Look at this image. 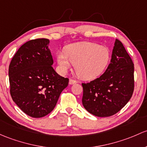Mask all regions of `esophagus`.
Wrapping results in <instances>:
<instances>
[{
	"instance_id": "1",
	"label": "esophagus",
	"mask_w": 147,
	"mask_h": 147,
	"mask_svg": "<svg viewBox=\"0 0 147 147\" xmlns=\"http://www.w3.org/2000/svg\"><path fill=\"white\" fill-rule=\"evenodd\" d=\"M76 83H78V81H76V80H72V79H70L69 81V84H76Z\"/></svg>"
}]
</instances>
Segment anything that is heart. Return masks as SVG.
Wrapping results in <instances>:
<instances>
[{"label":"heart","mask_w":147,"mask_h":147,"mask_svg":"<svg viewBox=\"0 0 147 147\" xmlns=\"http://www.w3.org/2000/svg\"><path fill=\"white\" fill-rule=\"evenodd\" d=\"M110 58V51L107 47L88 41L71 44L65 51L57 53L61 72L65 73L73 64L78 76L84 80H94L101 75Z\"/></svg>","instance_id":"obj_1"}]
</instances>
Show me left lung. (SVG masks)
Wrapping results in <instances>:
<instances>
[{"label":"left lung","mask_w":147,"mask_h":147,"mask_svg":"<svg viewBox=\"0 0 147 147\" xmlns=\"http://www.w3.org/2000/svg\"><path fill=\"white\" fill-rule=\"evenodd\" d=\"M134 64L121 41L115 39L111 63L100 78L82 83V104L92 115L109 117L127 104L134 91Z\"/></svg>","instance_id":"1"}]
</instances>
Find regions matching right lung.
Masks as SVG:
<instances>
[{"instance_id": "1", "label": "right lung", "mask_w": 147, "mask_h": 147, "mask_svg": "<svg viewBox=\"0 0 147 147\" xmlns=\"http://www.w3.org/2000/svg\"><path fill=\"white\" fill-rule=\"evenodd\" d=\"M49 40H30L18 49L9 65L10 94L24 113L42 118L55 108L69 80L60 76L52 67Z\"/></svg>"}]
</instances>
